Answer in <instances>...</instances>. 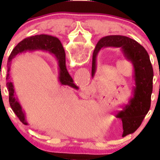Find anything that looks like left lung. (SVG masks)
Instances as JSON below:
<instances>
[{"instance_id":"1","label":"left lung","mask_w":160,"mask_h":160,"mask_svg":"<svg viewBox=\"0 0 160 160\" xmlns=\"http://www.w3.org/2000/svg\"><path fill=\"white\" fill-rule=\"evenodd\" d=\"M103 48H118L122 56L131 62L133 66V78L135 86L132 95L127 104L117 111L115 116L122 122L124 134L126 130L133 132L141 125L151 107L153 89V68L149 55L142 46L134 39L121 35H110L101 38L95 46L92 58L91 76L94 77L97 70V56Z\"/></svg>"}]
</instances>
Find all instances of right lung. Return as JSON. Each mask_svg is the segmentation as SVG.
<instances>
[{"label":"right lung","mask_w":160,"mask_h":160,"mask_svg":"<svg viewBox=\"0 0 160 160\" xmlns=\"http://www.w3.org/2000/svg\"><path fill=\"white\" fill-rule=\"evenodd\" d=\"M35 50L49 52L53 54L57 60L58 65V81L60 82L61 85L69 86L75 90H78V87L73 83V78L66 69V53L58 38L47 34L35 35V36L25 38L24 40L17 45V46L12 49V53L8 57L6 76V86L8 91V101H9L10 107L13 112L18 117L20 121L25 125H28L29 123L25 118V111H23L22 106L18 101V97H16L13 83L10 80L11 65H12V59L19 53L26 51H35Z\"/></svg>","instance_id":"obj_1"}]
</instances>
